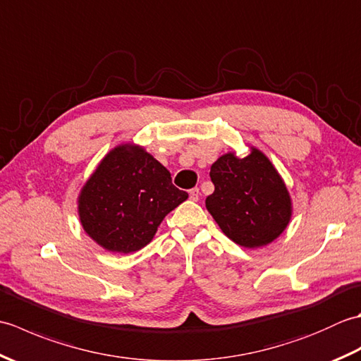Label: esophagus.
Masks as SVG:
<instances>
[{
  "label": "esophagus",
  "mask_w": 361,
  "mask_h": 361,
  "mask_svg": "<svg viewBox=\"0 0 361 361\" xmlns=\"http://www.w3.org/2000/svg\"><path fill=\"white\" fill-rule=\"evenodd\" d=\"M189 198H190V200H194V202H198V198H200V189H198V188L190 189L189 190Z\"/></svg>",
  "instance_id": "esophagus-1"
}]
</instances>
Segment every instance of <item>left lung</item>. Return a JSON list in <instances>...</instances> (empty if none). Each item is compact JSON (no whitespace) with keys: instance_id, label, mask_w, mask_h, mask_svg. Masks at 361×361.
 <instances>
[{"instance_id":"8db88e82","label":"left lung","mask_w":361,"mask_h":361,"mask_svg":"<svg viewBox=\"0 0 361 361\" xmlns=\"http://www.w3.org/2000/svg\"><path fill=\"white\" fill-rule=\"evenodd\" d=\"M214 192L206 208L233 242L259 248L287 228L291 216L288 190L262 152L248 157L226 153L211 166Z\"/></svg>"}]
</instances>
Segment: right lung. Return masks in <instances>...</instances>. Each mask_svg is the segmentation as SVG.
Here are the masks:
<instances>
[{
  "instance_id": "add662e5",
  "label": "right lung",
  "mask_w": 361,
  "mask_h": 361,
  "mask_svg": "<svg viewBox=\"0 0 361 361\" xmlns=\"http://www.w3.org/2000/svg\"><path fill=\"white\" fill-rule=\"evenodd\" d=\"M186 198L163 164L126 144L113 149L90 176L79 197V216L91 239L127 255L145 247L163 219Z\"/></svg>"
}]
</instances>
